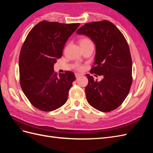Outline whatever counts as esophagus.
Returning a JSON list of instances; mask_svg holds the SVG:
<instances>
[{"mask_svg": "<svg viewBox=\"0 0 153 153\" xmlns=\"http://www.w3.org/2000/svg\"><path fill=\"white\" fill-rule=\"evenodd\" d=\"M75 77H76V78H78V77H79V76H80L81 75H80V73H75Z\"/></svg>", "mask_w": 153, "mask_h": 153, "instance_id": "obj_1", "label": "esophagus"}]
</instances>
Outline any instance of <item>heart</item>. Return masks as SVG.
Listing matches in <instances>:
<instances>
[{
    "instance_id": "b5f03b06",
    "label": "heart",
    "mask_w": 153,
    "mask_h": 153,
    "mask_svg": "<svg viewBox=\"0 0 153 153\" xmlns=\"http://www.w3.org/2000/svg\"><path fill=\"white\" fill-rule=\"evenodd\" d=\"M79 43L81 45V47H83V46H85L87 45L93 44L92 42V41L89 38H87V37L81 38L79 40ZM75 68L78 71H82L84 69V66H83L82 65H80V64H76V65L75 66Z\"/></svg>"
}]
</instances>
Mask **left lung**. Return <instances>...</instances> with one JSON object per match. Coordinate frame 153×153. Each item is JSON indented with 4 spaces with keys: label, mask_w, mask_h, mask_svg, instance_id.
<instances>
[{
    "label": "left lung",
    "mask_w": 153,
    "mask_h": 153,
    "mask_svg": "<svg viewBox=\"0 0 153 153\" xmlns=\"http://www.w3.org/2000/svg\"><path fill=\"white\" fill-rule=\"evenodd\" d=\"M76 33L89 36L96 45L92 74L103 75L100 82L86 75L87 102L101 112L117 108L126 99L132 84V60L129 46L117 27L108 20L87 23Z\"/></svg>",
    "instance_id": "1"
}]
</instances>
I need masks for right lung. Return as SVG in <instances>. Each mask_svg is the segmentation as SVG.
<instances>
[{"label": "right lung", "instance_id": "add662e5", "mask_svg": "<svg viewBox=\"0 0 153 153\" xmlns=\"http://www.w3.org/2000/svg\"><path fill=\"white\" fill-rule=\"evenodd\" d=\"M80 24L41 21L29 32L19 57L20 84L34 107L50 112L66 103L72 83V71L57 76L53 64L62 57L66 41Z\"/></svg>", "mask_w": 153, "mask_h": 153}]
</instances>
